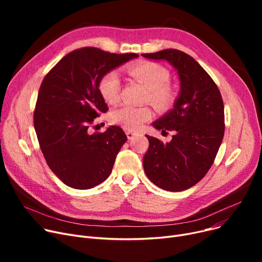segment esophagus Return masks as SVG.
<instances>
[{"mask_svg": "<svg viewBox=\"0 0 262 262\" xmlns=\"http://www.w3.org/2000/svg\"><path fill=\"white\" fill-rule=\"evenodd\" d=\"M125 133H126V136H127V138H128L129 140L134 139L135 137L137 136V134H136V133H134V132H130V130H126Z\"/></svg>", "mask_w": 262, "mask_h": 262, "instance_id": "1", "label": "esophagus"}]
</instances>
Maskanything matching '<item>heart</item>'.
I'll list each match as a JSON object with an SVG mask.
<instances>
[{
    "instance_id": "b5f03b06",
    "label": "heart",
    "mask_w": 262,
    "mask_h": 262,
    "mask_svg": "<svg viewBox=\"0 0 262 262\" xmlns=\"http://www.w3.org/2000/svg\"><path fill=\"white\" fill-rule=\"evenodd\" d=\"M127 73L147 90V100L159 110H167L176 100L175 90L168 84L170 72L166 68L152 61L137 62L127 69ZM121 82L117 72L104 74L99 81V92L104 101L110 105L117 104L120 99ZM152 113L146 106H122L112 113L110 121L124 129L139 130L147 122Z\"/></svg>"
}]
</instances>
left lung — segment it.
<instances>
[{"mask_svg": "<svg viewBox=\"0 0 262 262\" xmlns=\"http://www.w3.org/2000/svg\"><path fill=\"white\" fill-rule=\"evenodd\" d=\"M166 60L177 71L181 92L173 109L153 125L174 133L164 144L146 135L149 146L143 157L148 180L159 188L178 192L198 184L211 168L224 137V104L215 82L190 55L175 49L142 54Z\"/></svg>", "mask_w": 262, "mask_h": 262, "instance_id": "1", "label": "left lung"}]
</instances>
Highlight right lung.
Segmentation results:
<instances>
[{
  "mask_svg": "<svg viewBox=\"0 0 262 262\" xmlns=\"http://www.w3.org/2000/svg\"><path fill=\"white\" fill-rule=\"evenodd\" d=\"M136 57L135 53L77 49L61 58L41 82L34 127L48 166L64 185L90 189L112 173L127 137L115 125L94 134L89 127L108 110L99 92L101 77Z\"/></svg>",
  "mask_w": 262,
  "mask_h": 262,
  "instance_id": "add662e5",
  "label": "right lung"
}]
</instances>
